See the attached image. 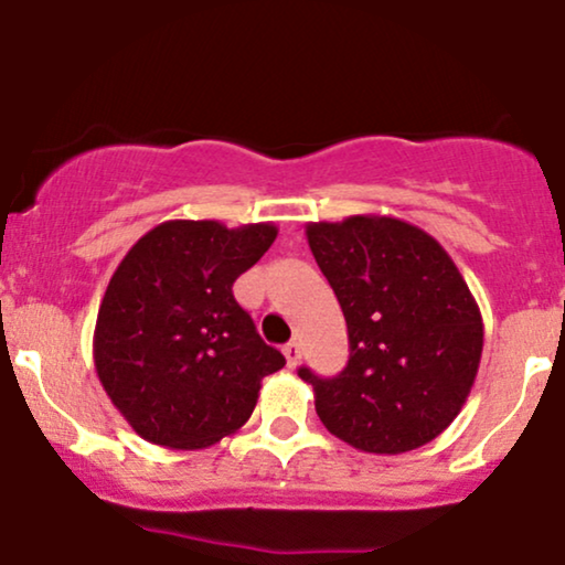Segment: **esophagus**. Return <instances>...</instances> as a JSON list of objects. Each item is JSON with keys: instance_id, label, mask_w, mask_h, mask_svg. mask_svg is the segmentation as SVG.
<instances>
[{"instance_id": "34e87169", "label": "esophagus", "mask_w": 565, "mask_h": 565, "mask_svg": "<svg viewBox=\"0 0 565 565\" xmlns=\"http://www.w3.org/2000/svg\"><path fill=\"white\" fill-rule=\"evenodd\" d=\"M284 356H287L289 367H297L299 360H302V347H299L297 341H289V344L284 347Z\"/></svg>"}]
</instances>
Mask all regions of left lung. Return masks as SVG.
Returning <instances> with one entry per match:
<instances>
[{
    "label": "left lung",
    "instance_id": "8db88e82",
    "mask_svg": "<svg viewBox=\"0 0 565 565\" xmlns=\"http://www.w3.org/2000/svg\"><path fill=\"white\" fill-rule=\"evenodd\" d=\"M349 331L335 377L299 367L320 423L367 454H404L454 423L482 356V316L438 239L391 216L307 224Z\"/></svg>",
    "mask_w": 565,
    "mask_h": 565
}]
</instances>
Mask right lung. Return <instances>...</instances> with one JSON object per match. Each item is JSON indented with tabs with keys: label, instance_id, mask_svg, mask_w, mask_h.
Returning a JSON list of instances; mask_svg holds the SVG:
<instances>
[{
	"label": "right lung",
	"instance_id": "obj_1",
	"mask_svg": "<svg viewBox=\"0 0 565 565\" xmlns=\"http://www.w3.org/2000/svg\"><path fill=\"white\" fill-rule=\"evenodd\" d=\"M276 234L274 224L163 221L114 270L93 362L140 438L177 451L209 448L247 423L263 377L287 365L232 295Z\"/></svg>",
	"mask_w": 565,
	"mask_h": 565
}]
</instances>
